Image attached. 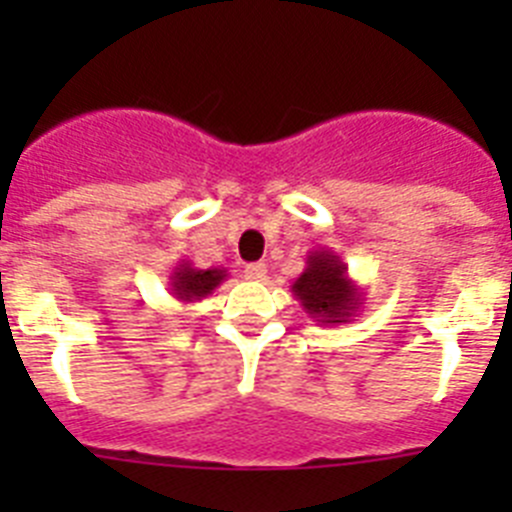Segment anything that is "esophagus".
I'll return each mask as SVG.
<instances>
[{"mask_svg":"<svg viewBox=\"0 0 512 512\" xmlns=\"http://www.w3.org/2000/svg\"><path fill=\"white\" fill-rule=\"evenodd\" d=\"M243 274H246V279H251V282H264V279H266V264H248Z\"/></svg>","mask_w":512,"mask_h":512,"instance_id":"1","label":"esophagus"}]
</instances>
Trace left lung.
<instances>
[{
	"label": "left lung",
	"mask_w": 512,
	"mask_h": 512,
	"mask_svg": "<svg viewBox=\"0 0 512 512\" xmlns=\"http://www.w3.org/2000/svg\"><path fill=\"white\" fill-rule=\"evenodd\" d=\"M302 310L320 325L351 323L364 305V289L348 277V266L330 248H312L305 271L289 284Z\"/></svg>",
	"instance_id": "left-lung-1"
}]
</instances>
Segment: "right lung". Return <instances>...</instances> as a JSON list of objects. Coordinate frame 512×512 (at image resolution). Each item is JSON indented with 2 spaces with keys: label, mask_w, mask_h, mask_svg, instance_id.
<instances>
[{
  "label": "right lung",
  "mask_w": 512,
  "mask_h": 512,
  "mask_svg": "<svg viewBox=\"0 0 512 512\" xmlns=\"http://www.w3.org/2000/svg\"><path fill=\"white\" fill-rule=\"evenodd\" d=\"M225 279H228V269H223V266L197 269L187 259H182L174 266V271H171L169 292L182 305H192V302H200L207 295H212Z\"/></svg>",
  "instance_id": "1"
}]
</instances>
